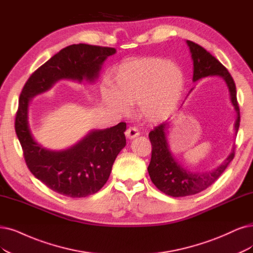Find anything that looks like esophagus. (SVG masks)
Wrapping results in <instances>:
<instances>
[{
	"label": "esophagus",
	"instance_id": "34e87169",
	"mask_svg": "<svg viewBox=\"0 0 253 253\" xmlns=\"http://www.w3.org/2000/svg\"><path fill=\"white\" fill-rule=\"evenodd\" d=\"M125 135L129 138V139H132V138H134V137H136V136H138L139 135V131H138V129L136 128V127H129L127 130H126V132H125Z\"/></svg>",
	"mask_w": 253,
	"mask_h": 253
}]
</instances>
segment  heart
Returning <instances> with one entry per match:
<instances>
[{"label": "heart", "mask_w": 253, "mask_h": 253, "mask_svg": "<svg viewBox=\"0 0 253 253\" xmlns=\"http://www.w3.org/2000/svg\"><path fill=\"white\" fill-rule=\"evenodd\" d=\"M114 88L104 86L102 97L121 111L126 104L137 105L139 115L151 123L169 118L178 106L184 80L176 65L162 58L145 56L130 58L112 71Z\"/></svg>", "instance_id": "obj_1"}]
</instances>
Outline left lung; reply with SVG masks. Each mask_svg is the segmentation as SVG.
I'll return each instance as SVG.
<instances>
[{
    "instance_id": "obj_1",
    "label": "left lung",
    "mask_w": 253,
    "mask_h": 253,
    "mask_svg": "<svg viewBox=\"0 0 253 253\" xmlns=\"http://www.w3.org/2000/svg\"><path fill=\"white\" fill-rule=\"evenodd\" d=\"M194 64L193 81L209 76H219L228 87L231 104L237 112L235 122V133L237 134L240 126V108L237 101L236 84L226 68L213 56L202 48L201 45L191 41H186ZM169 123H163L155 127L149 133L152 145L151 162L148 167V172L156 188L172 197H184L195 195L208 189L225 171L227 166L235 157V148L231 153L218 168L209 172H191L185 169L173 156L168 145L167 133Z\"/></svg>"
}]
</instances>
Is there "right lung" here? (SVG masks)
Instances as JSON below:
<instances>
[{
    "label": "right lung",
    "mask_w": 253,
    "mask_h": 253,
    "mask_svg": "<svg viewBox=\"0 0 253 253\" xmlns=\"http://www.w3.org/2000/svg\"><path fill=\"white\" fill-rule=\"evenodd\" d=\"M116 52L108 46L71 44L37 69L21 92L14 127L27 167L48 188L67 197H87L106 183L118 154L126 146V123L91 130L67 150L52 151L37 143L31 133L28 123L29 103L61 79L93 82L99 77L103 62Z\"/></svg>",
    "instance_id": "obj_1"
}]
</instances>
